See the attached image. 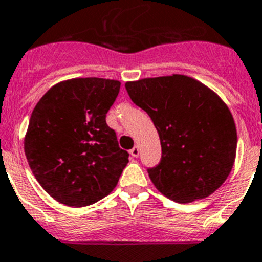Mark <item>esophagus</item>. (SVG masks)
<instances>
[{"mask_svg":"<svg viewBox=\"0 0 262 262\" xmlns=\"http://www.w3.org/2000/svg\"><path fill=\"white\" fill-rule=\"evenodd\" d=\"M129 154L133 155L134 158H138V157H139V147H138V146L134 147L133 150H129Z\"/></svg>","mask_w":262,"mask_h":262,"instance_id":"esophagus-1","label":"esophagus"}]
</instances>
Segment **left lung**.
I'll list each match as a JSON object with an SVG mask.
<instances>
[{"label": "left lung", "mask_w": 262, "mask_h": 262, "mask_svg": "<svg viewBox=\"0 0 262 262\" xmlns=\"http://www.w3.org/2000/svg\"><path fill=\"white\" fill-rule=\"evenodd\" d=\"M126 90L159 134L161 162L147 168L155 187L181 204L221 187L237 151L234 119L221 97L185 75L127 81Z\"/></svg>", "instance_id": "left-lung-1"}]
</instances>
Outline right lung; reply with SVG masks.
<instances>
[{"instance_id":"obj_1","label":"right lung","mask_w":262,"mask_h":262,"mask_svg":"<svg viewBox=\"0 0 262 262\" xmlns=\"http://www.w3.org/2000/svg\"><path fill=\"white\" fill-rule=\"evenodd\" d=\"M119 90L118 80H66L34 107L24 150L38 183L60 204L88 206L118 185L128 152L119 147L105 115Z\"/></svg>"}]
</instances>
